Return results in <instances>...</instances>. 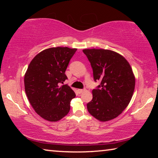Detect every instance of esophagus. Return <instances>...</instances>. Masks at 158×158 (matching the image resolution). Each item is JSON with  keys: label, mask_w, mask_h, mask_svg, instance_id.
I'll return each instance as SVG.
<instances>
[{"label": "esophagus", "mask_w": 158, "mask_h": 158, "mask_svg": "<svg viewBox=\"0 0 158 158\" xmlns=\"http://www.w3.org/2000/svg\"><path fill=\"white\" fill-rule=\"evenodd\" d=\"M77 91H78L79 94H81V93H82L83 92L85 91V89H78V90H77Z\"/></svg>", "instance_id": "obj_1"}]
</instances>
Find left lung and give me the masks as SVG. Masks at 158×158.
I'll use <instances>...</instances> for the list:
<instances>
[{
  "mask_svg": "<svg viewBox=\"0 0 158 158\" xmlns=\"http://www.w3.org/2000/svg\"><path fill=\"white\" fill-rule=\"evenodd\" d=\"M93 69L94 81L100 84L93 90V100L87 109L100 121L116 118L129 105L135 86V78L129 63L113 51L84 49Z\"/></svg>",
  "mask_w": 158,
  "mask_h": 158,
  "instance_id": "1",
  "label": "left lung"
}]
</instances>
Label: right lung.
Returning <instances> with one entry per match:
<instances>
[{
    "mask_svg": "<svg viewBox=\"0 0 158 158\" xmlns=\"http://www.w3.org/2000/svg\"><path fill=\"white\" fill-rule=\"evenodd\" d=\"M77 49L52 47L34 57L24 76L25 91L34 110L44 119L55 122L69 113L75 93L68 85L65 70Z\"/></svg>",
    "mask_w": 158,
    "mask_h": 158,
    "instance_id": "right-lung-1",
    "label": "right lung"
}]
</instances>
